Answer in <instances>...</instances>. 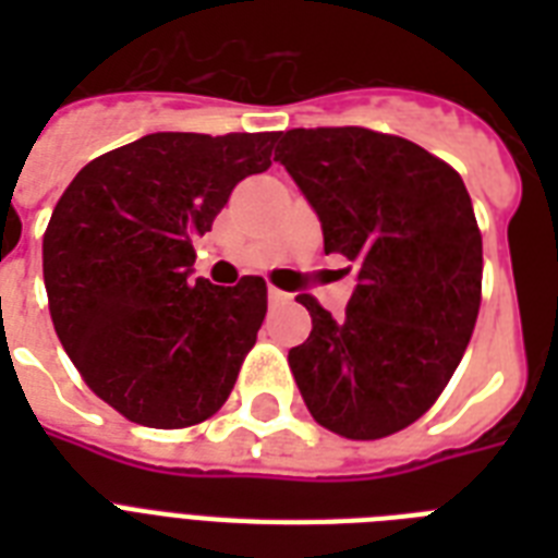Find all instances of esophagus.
Here are the masks:
<instances>
[{
	"mask_svg": "<svg viewBox=\"0 0 558 558\" xmlns=\"http://www.w3.org/2000/svg\"><path fill=\"white\" fill-rule=\"evenodd\" d=\"M289 298L292 295H287V292H280V289L269 287V304H289Z\"/></svg>",
	"mask_w": 558,
	"mask_h": 558,
	"instance_id": "obj_1",
	"label": "esophagus"
}]
</instances>
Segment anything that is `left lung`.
Masks as SVG:
<instances>
[{
  "label": "left lung",
  "mask_w": 558,
  "mask_h": 558,
  "mask_svg": "<svg viewBox=\"0 0 558 558\" xmlns=\"http://www.w3.org/2000/svg\"><path fill=\"white\" fill-rule=\"evenodd\" d=\"M318 214L324 252L356 266L341 318L298 301L313 332L289 350L310 414L350 440H379L434 405L475 330L484 245L466 185L399 135L365 126L280 133L275 150Z\"/></svg>",
  "instance_id": "8db88e82"
}]
</instances>
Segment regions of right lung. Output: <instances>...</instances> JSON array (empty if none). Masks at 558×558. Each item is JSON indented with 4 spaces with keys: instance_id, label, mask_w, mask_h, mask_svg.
<instances>
[{
    "instance_id": "right-lung-1",
    "label": "right lung",
    "mask_w": 558,
    "mask_h": 558,
    "mask_svg": "<svg viewBox=\"0 0 558 558\" xmlns=\"http://www.w3.org/2000/svg\"><path fill=\"white\" fill-rule=\"evenodd\" d=\"M278 133H153L89 161L43 236L57 339L118 414L185 428L222 408L266 318V280H191L193 240Z\"/></svg>"
}]
</instances>
